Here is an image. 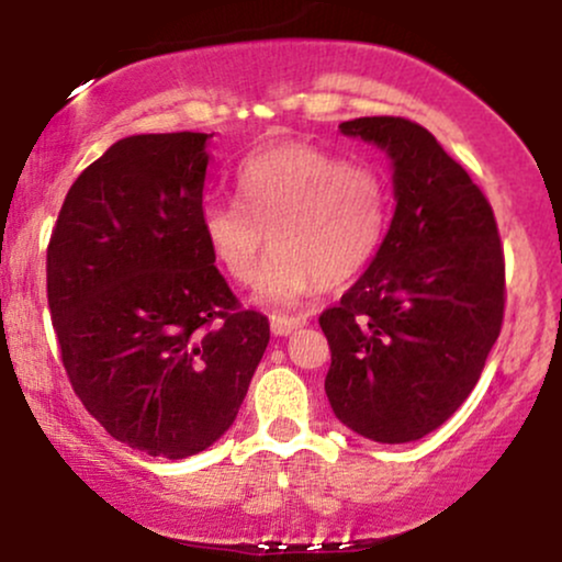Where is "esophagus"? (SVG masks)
<instances>
[{"label": "esophagus", "mask_w": 562, "mask_h": 562, "mask_svg": "<svg viewBox=\"0 0 562 562\" xmlns=\"http://www.w3.org/2000/svg\"><path fill=\"white\" fill-rule=\"evenodd\" d=\"M269 325H272L274 335H290L293 330H299V327L306 325V317H285V314H272Z\"/></svg>", "instance_id": "34e87169"}]
</instances>
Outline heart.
Returning <instances> with one entry per match:
<instances>
[{
    "instance_id": "obj_1",
    "label": "heart",
    "mask_w": 562,
    "mask_h": 562,
    "mask_svg": "<svg viewBox=\"0 0 562 562\" xmlns=\"http://www.w3.org/2000/svg\"><path fill=\"white\" fill-rule=\"evenodd\" d=\"M237 192L243 203L203 209L205 245L232 280L250 285L272 237L261 295L274 303L351 282L375 259L389 224V195L372 166L303 142L250 156L237 171Z\"/></svg>"
}]
</instances>
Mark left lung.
Masks as SVG:
<instances>
[{"instance_id":"left-lung-1","label":"left lung","mask_w":562,"mask_h":562,"mask_svg":"<svg viewBox=\"0 0 562 562\" xmlns=\"http://www.w3.org/2000/svg\"><path fill=\"white\" fill-rule=\"evenodd\" d=\"M340 132L389 153L396 211L370 269L319 317L325 391L353 434L417 441L460 409L499 338L505 250L492 203L428 128L370 115Z\"/></svg>"}]
</instances>
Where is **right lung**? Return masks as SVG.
Masks as SVG:
<instances>
[{"label":"right lung","instance_id":"1","mask_svg":"<svg viewBox=\"0 0 562 562\" xmlns=\"http://www.w3.org/2000/svg\"><path fill=\"white\" fill-rule=\"evenodd\" d=\"M209 139H119L70 184L47 245L76 396L115 441L166 460L224 436L269 344V319L240 306L200 227Z\"/></svg>","mask_w":562,"mask_h":562}]
</instances>
